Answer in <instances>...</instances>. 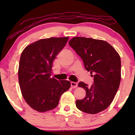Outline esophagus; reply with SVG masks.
Segmentation results:
<instances>
[{"mask_svg":"<svg viewBox=\"0 0 135 135\" xmlns=\"http://www.w3.org/2000/svg\"><path fill=\"white\" fill-rule=\"evenodd\" d=\"M71 85L72 88H75L77 87V85H78V84H77V83H76V82H71Z\"/></svg>","mask_w":135,"mask_h":135,"instance_id":"obj_1","label":"esophagus"}]
</instances>
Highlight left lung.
Instances as JSON below:
<instances>
[{
    "instance_id": "1",
    "label": "left lung",
    "mask_w": 135,
    "mask_h": 135,
    "mask_svg": "<svg viewBox=\"0 0 135 135\" xmlns=\"http://www.w3.org/2000/svg\"><path fill=\"white\" fill-rule=\"evenodd\" d=\"M69 45L82 59L85 69L94 77V84L90 87L79 82L78 86L85 90L86 96L76 101V107L88 114L99 113L110 106L119 89L121 80L120 55L103 40L74 37Z\"/></svg>"
}]
</instances>
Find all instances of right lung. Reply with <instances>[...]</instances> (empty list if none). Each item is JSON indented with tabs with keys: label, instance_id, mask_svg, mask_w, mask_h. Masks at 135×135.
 Listing matches in <instances>:
<instances>
[{
	"label": "right lung",
	"instance_id": "add662e5",
	"mask_svg": "<svg viewBox=\"0 0 135 135\" xmlns=\"http://www.w3.org/2000/svg\"><path fill=\"white\" fill-rule=\"evenodd\" d=\"M69 37L42 38L27 45L20 57L18 80L21 94L33 109L44 112L58 106L60 97L69 90V80L51 77L53 62Z\"/></svg>",
	"mask_w": 135,
	"mask_h": 135
}]
</instances>
